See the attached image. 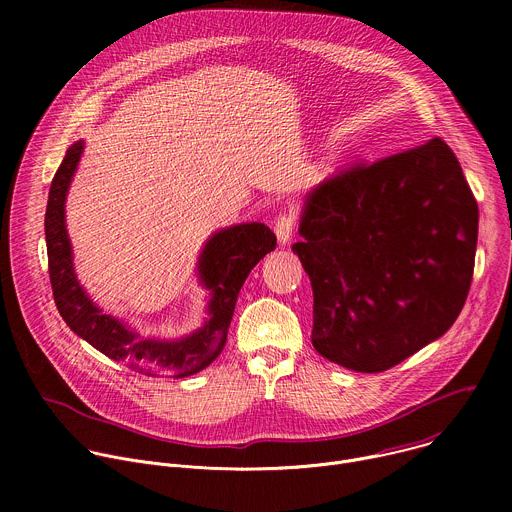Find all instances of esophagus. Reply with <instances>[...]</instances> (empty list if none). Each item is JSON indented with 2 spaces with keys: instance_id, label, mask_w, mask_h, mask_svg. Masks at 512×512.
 I'll list each match as a JSON object with an SVG mask.
<instances>
[{
  "instance_id": "1",
  "label": "esophagus",
  "mask_w": 512,
  "mask_h": 512,
  "mask_svg": "<svg viewBox=\"0 0 512 512\" xmlns=\"http://www.w3.org/2000/svg\"><path fill=\"white\" fill-rule=\"evenodd\" d=\"M294 227H296V218L291 212H283L275 218L273 229H275L279 245H287L291 241V237H294Z\"/></svg>"
}]
</instances>
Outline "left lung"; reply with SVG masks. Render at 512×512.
Here are the masks:
<instances>
[{
	"label": "left lung",
	"instance_id": "8db88e82",
	"mask_svg": "<svg viewBox=\"0 0 512 512\" xmlns=\"http://www.w3.org/2000/svg\"><path fill=\"white\" fill-rule=\"evenodd\" d=\"M300 257L314 291L312 344L356 373L387 371L444 336L474 271L478 204L433 137L312 188Z\"/></svg>",
	"mask_w": 512,
	"mask_h": 512
}]
</instances>
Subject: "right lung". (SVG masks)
I'll return each mask as SVG.
<instances>
[{
	"label": "right lung",
	"mask_w": 512,
	"mask_h": 512,
	"mask_svg": "<svg viewBox=\"0 0 512 512\" xmlns=\"http://www.w3.org/2000/svg\"><path fill=\"white\" fill-rule=\"evenodd\" d=\"M83 152V139L66 150L48 192L44 218L50 283L62 320L105 356L148 377H188L206 369L227 342L245 279L275 249V235L263 223H239L214 231L196 259L198 285L206 291L202 326L182 336H145L129 320L103 312L77 277L66 231V196Z\"/></svg>",
	"instance_id": "obj_1"
}]
</instances>
